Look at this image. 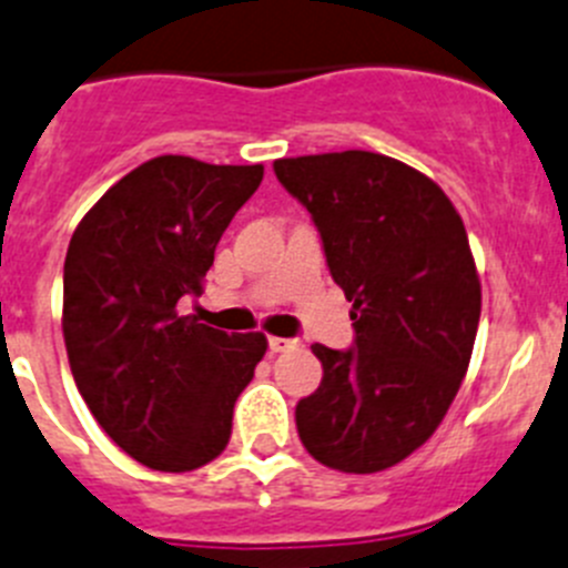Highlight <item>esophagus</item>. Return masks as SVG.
I'll use <instances>...</instances> for the list:
<instances>
[{
	"instance_id": "34e87169",
	"label": "esophagus",
	"mask_w": 568,
	"mask_h": 568,
	"mask_svg": "<svg viewBox=\"0 0 568 568\" xmlns=\"http://www.w3.org/2000/svg\"><path fill=\"white\" fill-rule=\"evenodd\" d=\"M294 347H296V338H283V336L268 338V349H272V353H288V349Z\"/></svg>"
}]
</instances>
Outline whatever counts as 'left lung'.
Wrapping results in <instances>:
<instances>
[{
  "instance_id": "obj_1",
  "label": "left lung",
  "mask_w": 568,
  "mask_h": 568,
  "mask_svg": "<svg viewBox=\"0 0 568 568\" xmlns=\"http://www.w3.org/2000/svg\"><path fill=\"white\" fill-rule=\"evenodd\" d=\"M274 176L311 212L356 331L347 349L311 347L322 384L296 404V432L327 468H392L443 423L470 362L481 288L463 219L381 153L277 159Z\"/></svg>"
}]
</instances>
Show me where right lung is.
Masks as SVG:
<instances>
[{
	"mask_svg": "<svg viewBox=\"0 0 568 568\" xmlns=\"http://www.w3.org/2000/svg\"><path fill=\"white\" fill-rule=\"evenodd\" d=\"M263 164L156 156L78 224L63 263V342L78 392L136 463L184 474L230 443L232 409L266 353L263 333L182 316Z\"/></svg>",
	"mask_w": 568,
	"mask_h": 568,
	"instance_id": "add662e5",
	"label": "right lung"
}]
</instances>
